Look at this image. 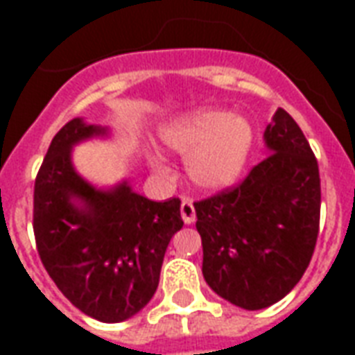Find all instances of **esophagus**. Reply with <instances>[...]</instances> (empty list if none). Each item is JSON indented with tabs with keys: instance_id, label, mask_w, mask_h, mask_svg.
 <instances>
[{
	"instance_id": "1",
	"label": "esophagus",
	"mask_w": 355,
	"mask_h": 355,
	"mask_svg": "<svg viewBox=\"0 0 355 355\" xmlns=\"http://www.w3.org/2000/svg\"><path fill=\"white\" fill-rule=\"evenodd\" d=\"M180 215H182V220L186 224H193L196 223V207H193V201L186 198L180 205Z\"/></svg>"
}]
</instances>
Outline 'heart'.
I'll return each mask as SVG.
<instances>
[{
  "mask_svg": "<svg viewBox=\"0 0 355 355\" xmlns=\"http://www.w3.org/2000/svg\"><path fill=\"white\" fill-rule=\"evenodd\" d=\"M163 140L188 157L186 167L196 186L218 192L245 169L253 150V127L232 112L207 110L178 119L163 129Z\"/></svg>",
  "mask_w": 355,
  "mask_h": 355,
  "instance_id": "obj_1",
  "label": "heart"
}]
</instances>
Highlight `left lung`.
I'll return each mask as SVG.
<instances>
[{
	"label": "left lung",
	"instance_id": "8db88e82",
	"mask_svg": "<svg viewBox=\"0 0 355 355\" xmlns=\"http://www.w3.org/2000/svg\"><path fill=\"white\" fill-rule=\"evenodd\" d=\"M264 140L272 154L241 182L193 203L203 277L245 310L275 304L300 282L320 232V167L304 132L279 108Z\"/></svg>",
	"mask_w": 355,
	"mask_h": 355
}]
</instances>
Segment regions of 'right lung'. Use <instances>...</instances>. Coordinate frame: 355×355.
Here are the masks:
<instances>
[{
  "instance_id": "add662e5",
  "label": "right lung",
  "mask_w": 355,
  "mask_h": 355,
  "mask_svg": "<svg viewBox=\"0 0 355 355\" xmlns=\"http://www.w3.org/2000/svg\"><path fill=\"white\" fill-rule=\"evenodd\" d=\"M104 129L80 117L51 142L34 186V236L43 266L76 308L104 323L142 310L154 297L171 238L182 228L180 200L152 201L127 182L96 190L73 171L76 142ZM80 199L83 208H76Z\"/></svg>"
}]
</instances>
